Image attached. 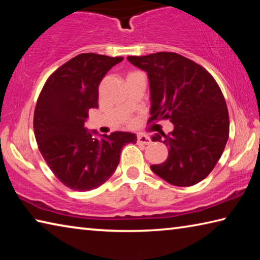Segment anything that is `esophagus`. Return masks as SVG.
<instances>
[{
  "mask_svg": "<svg viewBox=\"0 0 260 260\" xmlns=\"http://www.w3.org/2000/svg\"><path fill=\"white\" fill-rule=\"evenodd\" d=\"M138 142L140 144H150L151 143V140L149 136L144 135V134H139L138 135Z\"/></svg>",
  "mask_w": 260,
  "mask_h": 260,
  "instance_id": "esophagus-1",
  "label": "esophagus"
}]
</instances>
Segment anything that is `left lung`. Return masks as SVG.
<instances>
[{
  "mask_svg": "<svg viewBox=\"0 0 260 260\" xmlns=\"http://www.w3.org/2000/svg\"><path fill=\"white\" fill-rule=\"evenodd\" d=\"M146 71L150 87V119H170L174 129L152 136L169 147V157L151 171L166 182L189 187L205 179L221 157L230 135L226 101L213 77L175 52L128 56Z\"/></svg>",
  "mask_w": 260,
  "mask_h": 260,
  "instance_id": "obj_1",
  "label": "left lung"
}]
</instances>
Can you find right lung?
<instances>
[{
    "label": "right lung",
    "instance_id": "obj_1",
    "mask_svg": "<svg viewBox=\"0 0 260 260\" xmlns=\"http://www.w3.org/2000/svg\"><path fill=\"white\" fill-rule=\"evenodd\" d=\"M122 57L80 54L48 78L34 111V134L39 150L57 179L78 191L99 188L111 177L122 147L136 143L129 132L93 138L85 121L99 108V86Z\"/></svg>",
    "mask_w": 260,
    "mask_h": 260
}]
</instances>
